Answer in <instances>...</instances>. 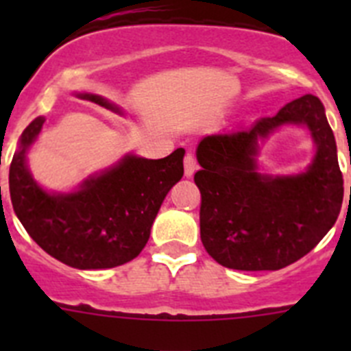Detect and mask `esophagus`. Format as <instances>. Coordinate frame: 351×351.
<instances>
[{
  "label": "esophagus",
  "mask_w": 351,
  "mask_h": 351,
  "mask_svg": "<svg viewBox=\"0 0 351 351\" xmlns=\"http://www.w3.org/2000/svg\"><path fill=\"white\" fill-rule=\"evenodd\" d=\"M195 170H197V161H195L193 154L188 153L184 156V176L186 178H191Z\"/></svg>",
  "instance_id": "obj_1"
}]
</instances>
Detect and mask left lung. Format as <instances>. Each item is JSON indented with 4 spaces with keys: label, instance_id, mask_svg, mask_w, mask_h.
<instances>
[{
    "label": "left lung",
    "instance_id": "left-lung-1",
    "mask_svg": "<svg viewBox=\"0 0 351 351\" xmlns=\"http://www.w3.org/2000/svg\"><path fill=\"white\" fill-rule=\"evenodd\" d=\"M306 125L317 151L312 165L291 176L262 174L259 145L281 125ZM202 169L200 239L223 267L278 271L320 243L339 216L343 173L334 133L316 96L304 95L247 130L207 135L197 147ZM351 191V188H350Z\"/></svg>",
    "mask_w": 351,
    "mask_h": 351
}]
</instances>
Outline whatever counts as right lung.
Segmentation results:
<instances>
[{
    "instance_id": "right-lung-1",
    "label": "right lung",
    "mask_w": 351,
    "mask_h": 351,
    "mask_svg": "<svg viewBox=\"0 0 351 351\" xmlns=\"http://www.w3.org/2000/svg\"><path fill=\"white\" fill-rule=\"evenodd\" d=\"M77 96L121 112L100 95ZM43 123L45 117L31 121L12 158L8 184L19 221L45 253L70 267L110 269L138 256L167 193L184 173V149L161 160L126 154L110 169L89 176L75 191L51 193L27 169V151Z\"/></svg>"
}]
</instances>
